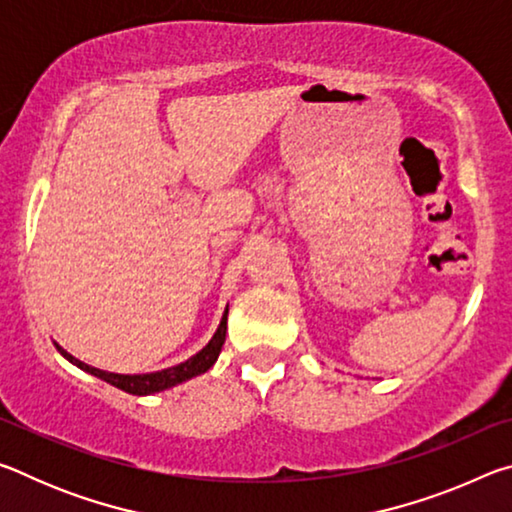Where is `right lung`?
Segmentation results:
<instances>
[{"instance_id":"add662e5","label":"right lung","mask_w":512,"mask_h":512,"mask_svg":"<svg viewBox=\"0 0 512 512\" xmlns=\"http://www.w3.org/2000/svg\"><path fill=\"white\" fill-rule=\"evenodd\" d=\"M225 329H228V309H225L221 325H219V329H216V334L212 336V341L207 343L201 352L194 354L192 359L178 363V366L160 370V372H146V375H117V372L92 368V366H88V363L74 359L72 354L65 352L60 345H56V348L67 361H72L74 366H79L81 370L90 372V375L108 381V384H112L115 388H121V391H126L131 395H151V393L167 391V388H171V386L183 384V381L192 379L196 375H203V372L210 370L214 366V361L219 359V354H221V348L225 343Z\"/></svg>"}]
</instances>
